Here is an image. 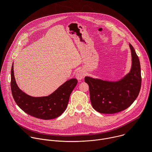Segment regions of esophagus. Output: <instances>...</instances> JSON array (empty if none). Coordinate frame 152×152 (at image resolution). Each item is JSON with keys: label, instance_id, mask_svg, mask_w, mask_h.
Masks as SVG:
<instances>
[{"label": "esophagus", "instance_id": "1", "mask_svg": "<svg viewBox=\"0 0 152 152\" xmlns=\"http://www.w3.org/2000/svg\"><path fill=\"white\" fill-rule=\"evenodd\" d=\"M85 75V72L83 70H79L76 72V77L78 80H81L84 77Z\"/></svg>", "mask_w": 152, "mask_h": 152}]
</instances>
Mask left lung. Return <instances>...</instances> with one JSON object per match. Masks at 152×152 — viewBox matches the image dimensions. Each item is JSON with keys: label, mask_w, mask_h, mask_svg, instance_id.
Wrapping results in <instances>:
<instances>
[{"label": "left lung", "mask_w": 152, "mask_h": 152, "mask_svg": "<svg viewBox=\"0 0 152 152\" xmlns=\"http://www.w3.org/2000/svg\"><path fill=\"white\" fill-rule=\"evenodd\" d=\"M132 54V68L129 73L117 82H109L86 76L89 85L90 100L94 109L102 114L121 112L131 106L137 98L141 86L139 58L129 44Z\"/></svg>", "instance_id": "obj_1"}]
</instances>
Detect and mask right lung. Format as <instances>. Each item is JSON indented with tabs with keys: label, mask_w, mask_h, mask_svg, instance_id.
I'll return each mask as SVG.
<instances>
[{
	"label": "right lung",
	"mask_w": 152,
	"mask_h": 152,
	"mask_svg": "<svg viewBox=\"0 0 152 152\" xmlns=\"http://www.w3.org/2000/svg\"><path fill=\"white\" fill-rule=\"evenodd\" d=\"M13 64L11 71V88L13 98L20 109L32 117L42 120L53 119L60 116L67 108L70 96L77 83V79L66 81L48 96L34 97L18 87Z\"/></svg>",
	"instance_id": "1"
}]
</instances>
